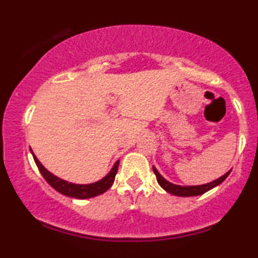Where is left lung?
Segmentation results:
<instances>
[{
	"mask_svg": "<svg viewBox=\"0 0 258 258\" xmlns=\"http://www.w3.org/2000/svg\"><path fill=\"white\" fill-rule=\"evenodd\" d=\"M153 172L155 174V176H157L159 184H160L166 191H168V193L173 195H177V197H197V195H201L203 193H206V191L210 190L212 188L219 186L220 183H222L223 181L227 179V176L230 174L229 170V172H227L224 175L219 177L217 180H214L212 182L206 184H200V186H179V184L170 183L166 179H164L155 167H153Z\"/></svg>",
	"mask_w": 258,
	"mask_h": 258,
	"instance_id": "1",
	"label": "left lung"
}]
</instances>
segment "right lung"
I'll return each instance as SVG.
<instances>
[{"instance_id":"right-lung-1","label":"right lung","mask_w":258,"mask_h":258,"mask_svg":"<svg viewBox=\"0 0 258 258\" xmlns=\"http://www.w3.org/2000/svg\"><path fill=\"white\" fill-rule=\"evenodd\" d=\"M31 154L32 157H34V160L38 167L39 172H41L46 182H48L53 189L59 191L60 194L67 195V197H70V198H75V199H90V198L98 197V195L105 193V191L112 186V183L114 182L115 174L118 172L119 160L115 162L113 168L111 169V172L108 173L104 179L97 181V182L90 183V184L71 183L65 180H61L59 177H57L56 175H53V174L50 173L49 170L44 168V166L38 161V159L36 158V155L34 154V152L32 151H31Z\"/></svg>"}]
</instances>
